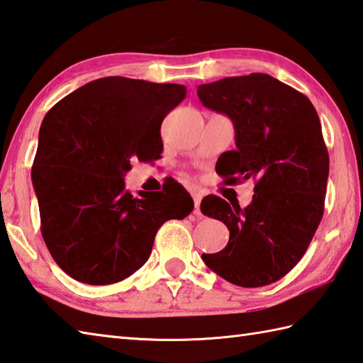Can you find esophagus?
<instances>
[{"mask_svg": "<svg viewBox=\"0 0 363 363\" xmlns=\"http://www.w3.org/2000/svg\"><path fill=\"white\" fill-rule=\"evenodd\" d=\"M192 199H194V214L196 216H202V213H201V201H202V196L199 194V192H194V194H192Z\"/></svg>", "mask_w": 363, "mask_h": 363, "instance_id": "esophagus-1", "label": "esophagus"}]
</instances>
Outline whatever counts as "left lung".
<instances>
[{
	"label": "left lung",
	"mask_w": 363,
	"mask_h": 363,
	"mask_svg": "<svg viewBox=\"0 0 363 363\" xmlns=\"http://www.w3.org/2000/svg\"><path fill=\"white\" fill-rule=\"evenodd\" d=\"M197 95L235 127L236 149L218 160L219 175L227 184L257 182L244 210L218 196L202 201L205 216L230 230L227 246L202 260L238 286L274 284L306 254L323 218L329 153L320 117L304 94L266 73L201 84Z\"/></svg>",
	"instance_id": "obj_1"
}]
</instances>
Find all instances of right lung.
Masks as SVG:
<instances>
[{
  "mask_svg": "<svg viewBox=\"0 0 363 363\" xmlns=\"http://www.w3.org/2000/svg\"><path fill=\"white\" fill-rule=\"evenodd\" d=\"M186 95L182 84L108 77L69 94L43 117L33 166L42 236L78 282H121L149 260L158 228L194 208L180 184L125 189L133 158L157 160L161 122Z\"/></svg>",
  "mask_w": 363,
  "mask_h": 363,
  "instance_id": "add662e5",
  "label": "right lung"
}]
</instances>
